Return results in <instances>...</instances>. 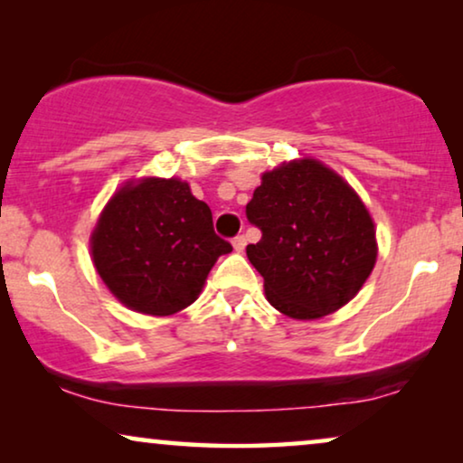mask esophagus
Here are the masks:
<instances>
[{"instance_id": "esophagus-1", "label": "esophagus", "mask_w": 463, "mask_h": 463, "mask_svg": "<svg viewBox=\"0 0 463 463\" xmlns=\"http://www.w3.org/2000/svg\"><path fill=\"white\" fill-rule=\"evenodd\" d=\"M232 244H233V250L242 252L246 249V238L244 236H236V238L232 240Z\"/></svg>"}]
</instances>
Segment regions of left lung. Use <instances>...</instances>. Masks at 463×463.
Listing matches in <instances>:
<instances>
[{"instance_id":"obj_1","label":"left lung","mask_w":463,"mask_h":463,"mask_svg":"<svg viewBox=\"0 0 463 463\" xmlns=\"http://www.w3.org/2000/svg\"><path fill=\"white\" fill-rule=\"evenodd\" d=\"M261 240L246 246L268 301L295 320H316L354 299L377 261L375 225L358 194L318 160L263 173L246 204Z\"/></svg>"}]
</instances>
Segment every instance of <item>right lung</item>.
I'll use <instances>...</instances> for the list:
<instances>
[{
	"mask_svg": "<svg viewBox=\"0 0 463 463\" xmlns=\"http://www.w3.org/2000/svg\"><path fill=\"white\" fill-rule=\"evenodd\" d=\"M90 249L99 276L126 307L170 316L198 299L232 244L214 233L211 208L185 181L147 176L113 194Z\"/></svg>",
	"mask_w": 463,
	"mask_h": 463,
	"instance_id": "right-lung-1",
	"label": "right lung"
}]
</instances>
